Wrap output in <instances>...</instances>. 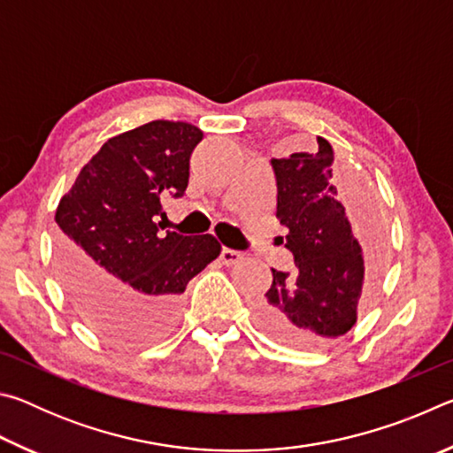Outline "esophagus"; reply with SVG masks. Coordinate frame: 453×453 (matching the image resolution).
<instances>
[{"label": "esophagus", "mask_w": 453, "mask_h": 453, "mask_svg": "<svg viewBox=\"0 0 453 453\" xmlns=\"http://www.w3.org/2000/svg\"><path fill=\"white\" fill-rule=\"evenodd\" d=\"M219 259H221V262H224L226 265H235V264L242 262L243 254H242V251H237V250L224 248V250H221V254H219Z\"/></svg>", "instance_id": "34e87169"}]
</instances>
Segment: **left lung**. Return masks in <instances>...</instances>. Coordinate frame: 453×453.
Wrapping results in <instances>:
<instances>
[{
	"label": "left lung",
	"instance_id": "8db88e82",
	"mask_svg": "<svg viewBox=\"0 0 453 453\" xmlns=\"http://www.w3.org/2000/svg\"><path fill=\"white\" fill-rule=\"evenodd\" d=\"M332 164L334 150L324 137H318L316 153L272 159L275 216L288 227L281 243L294 256L296 270H272V288L257 305V326L283 346L316 349L348 334L380 264L378 235L364 234L359 243L351 232L346 208L337 202Z\"/></svg>",
	"mask_w": 453,
	"mask_h": 453
}]
</instances>
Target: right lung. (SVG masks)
Wrapping results in <instances>:
<instances>
[{
  "label": "right lung",
  "mask_w": 453,
  "mask_h": 453,
  "mask_svg": "<svg viewBox=\"0 0 453 453\" xmlns=\"http://www.w3.org/2000/svg\"><path fill=\"white\" fill-rule=\"evenodd\" d=\"M202 129L156 119L107 140L56 211L61 281L91 327L148 343L178 319L188 281L219 256L210 234L163 229L162 199L181 197Z\"/></svg>",
  "instance_id": "add662e5"
}]
</instances>
